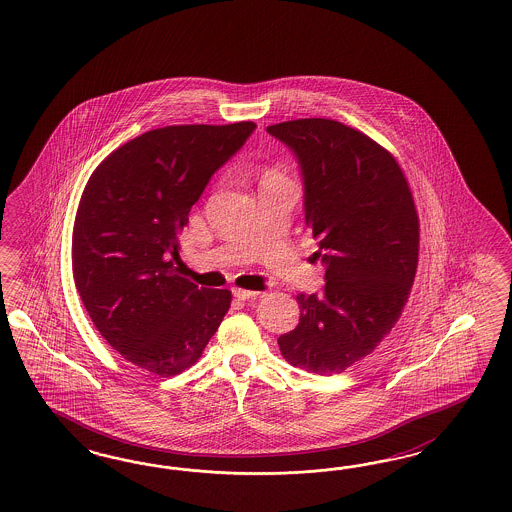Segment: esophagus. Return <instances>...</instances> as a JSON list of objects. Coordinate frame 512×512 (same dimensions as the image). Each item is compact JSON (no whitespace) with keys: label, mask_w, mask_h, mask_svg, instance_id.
I'll use <instances>...</instances> for the list:
<instances>
[{"label":"esophagus","mask_w":512,"mask_h":512,"mask_svg":"<svg viewBox=\"0 0 512 512\" xmlns=\"http://www.w3.org/2000/svg\"><path fill=\"white\" fill-rule=\"evenodd\" d=\"M233 295L238 300H249V298H257L261 293L259 291H248V289H233Z\"/></svg>","instance_id":"34e87169"}]
</instances>
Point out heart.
Listing matches in <instances>:
<instances>
[{"mask_svg": "<svg viewBox=\"0 0 512 512\" xmlns=\"http://www.w3.org/2000/svg\"><path fill=\"white\" fill-rule=\"evenodd\" d=\"M266 176H281V174H279V172L276 171H270L268 172V174H266Z\"/></svg>", "mask_w": 512, "mask_h": 512, "instance_id": "heart-1", "label": "heart"}]
</instances>
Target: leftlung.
<instances>
[{
    "instance_id": "obj_1",
    "label": "left lung",
    "mask_w": 512,
    "mask_h": 512,
    "mask_svg": "<svg viewBox=\"0 0 512 512\" xmlns=\"http://www.w3.org/2000/svg\"><path fill=\"white\" fill-rule=\"evenodd\" d=\"M291 148L304 180V216L325 263L323 293L296 296L300 321L279 336L296 368L341 373L396 325L419 263V216L392 154L326 118L268 125Z\"/></svg>"
}]
</instances>
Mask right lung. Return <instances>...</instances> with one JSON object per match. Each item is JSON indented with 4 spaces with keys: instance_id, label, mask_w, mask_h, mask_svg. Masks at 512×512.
<instances>
[{
    "instance_id": "right-lung-1",
    "label": "right lung",
    "mask_w": 512,
    "mask_h": 512,
    "mask_svg": "<svg viewBox=\"0 0 512 512\" xmlns=\"http://www.w3.org/2000/svg\"><path fill=\"white\" fill-rule=\"evenodd\" d=\"M257 125H169L125 142L84 187L73 276L99 334L125 360L169 377L201 358L231 291L182 278L178 234L189 210Z\"/></svg>"
}]
</instances>
